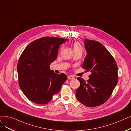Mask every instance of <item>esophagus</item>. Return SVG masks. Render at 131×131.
<instances>
[{"label":"esophagus","mask_w":131,"mask_h":131,"mask_svg":"<svg viewBox=\"0 0 131 131\" xmlns=\"http://www.w3.org/2000/svg\"><path fill=\"white\" fill-rule=\"evenodd\" d=\"M67 78H68V79L71 80V79H73L74 78V77L73 76V75H68Z\"/></svg>","instance_id":"esophagus-1"}]
</instances>
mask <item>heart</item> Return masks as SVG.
Segmentation results:
<instances>
[{"mask_svg": "<svg viewBox=\"0 0 131 131\" xmlns=\"http://www.w3.org/2000/svg\"><path fill=\"white\" fill-rule=\"evenodd\" d=\"M74 51H81L82 52V47L81 45L78 43H75L73 44Z\"/></svg>", "mask_w": 131, "mask_h": 131, "instance_id": "obj_1", "label": "heart"}]
</instances>
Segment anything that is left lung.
I'll return each mask as SVG.
<instances>
[{
    "mask_svg": "<svg viewBox=\"0 0 131 131\" xmlns=\"http://www.w3.org/2000/svg\"><path fill=\"white\" fill-rule=\"evenodd\" d=\"M87 56L82 68L90 72L87 81L77 79L80 86L76 90V97L84 105L97 106L104 103L111 96L118 82V67L112 56L100 42L86 39Z\"/></svg>",
    "mask_w": 131,
    "mask_h": 131,
    "instance_id": "8db88e82",
    "label": "left lung"
}]
</instances>
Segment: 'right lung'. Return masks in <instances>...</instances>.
Wrapping results in <instances>:
<instances>
[{"instance_id":"obj_1","label":"right lung","mask_w":131,"mask_h":131,"mask_svg":"<svg viewBox=\"0 0 131 131\" xmlns=\"http://www.w3.org/2000/svg\"><path fill=\"white\" fill-rule=\"evenodd\" d=\"M67 39L44 37L30 43L20 57L17 65L19 86L27 98L34 103L45 104L57 94L67 80L50 69L57 57L59 47Z\"/></svg>"}]
</instances>
